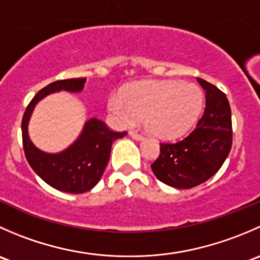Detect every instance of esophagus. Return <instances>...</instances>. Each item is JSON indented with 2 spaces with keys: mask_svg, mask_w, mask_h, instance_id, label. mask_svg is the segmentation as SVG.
<instances>
[{
  "mask_svg": "<svg viewBox=\"0 0 260 260\" xmlns=\"http://www.w3.org/2000/svg\"><path fill=\"white\" fill-rule=\"evenodd\" d=\"M129 136L133 138V140H136V141H143V136L142 135H138V133L133 132V131H131Z\"/></svg>",
  "mask_w": 260,
  "mask_h": 260,
  "instance_id": "esophagus-1",
  "label": "esophagus"
}]
</instances>
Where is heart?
Listing matches in <instances>:
<instances>
[{"instance_id": "b5f03b06", "label": "heart", "mask_w": 260, "mask_h": 260, "mask_svg": "<svg viewBox=\"0 0 260 260\" xmlns=\"http://www.w3.org/2000/svg\"><path fill=\"white\" fill-rule=\"evenodd\" d=\"M203 93L195 84L176 80H143L111 94L109 112L120 124H129L143 114L146 129L159 140L185 135L203 109Z\"/></svg>"}]
</instances>
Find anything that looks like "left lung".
<instances>
[{
    "instance_id": "left-lung-1",
    "label": "left lung",
    "mask_w": 260,
    "mask_h": 260,
    "mask_svg": "<svg viewBox=\"0 0 260 260\" xmlns=\"http://www.w3.org/2000/svg\"><path fill=\"white\" fill-rule=\"evenodd\" d=\"M205 90L206 107L196 128L177 143H161L151 169L161 182L175 188H191L214 176L233 143L232 111L221 90L196 79Z\"/></svg>"
}]
</instances>
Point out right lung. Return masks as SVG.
I'll list each match as a JSON object with an SVG mask.
<instances>
[{
	"label": "right lung",
	"mask_w": 260,
	"mask_h": 260,
	"mask_svg": "<svg viewBox=\"0 0 260 260\" xmlns=\"http://www.w3.org/2000/svg\"><path fill=\"white\" fill-rule=\"evenodd\" d=\"M85 81L86 78H77L50 83L34 96L21 123L23 151L31 169L51 187L68 193L86 192L99 182L111 157L112 143L124 137L127 132H112L103 120L90 118L68 148L49 153L38 148L30 140L28 123L36 104L45 96L62 90L80 93Z\"/></svg>",
	"instance_id": "add662e5"
}]
</instances>
